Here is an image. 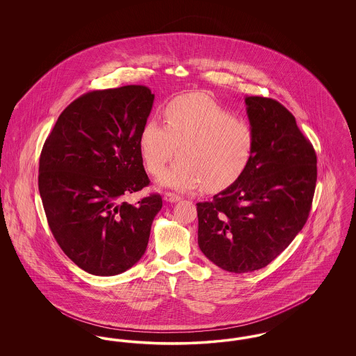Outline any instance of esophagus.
<instances>
[{
	"instance_id": "esophagus-1",
	"label": "esophagus",
	"mask_w": 356,
	"mask_h": 356,
	"mask_svg": "<svg viewBox=\"0 0 356 356\" xmlns=\"http://www.w3.org/2000/svg\"><path fill=\"white\" fill-rule=\"evenodd\" d=\"M180 196L179 195H176V193H173V192H165L164 193V200L165 202H168V203H176V202H180Z\"/></svg>"
}]
</instances>
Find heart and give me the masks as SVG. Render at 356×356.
Masks as SVG:
<instances>
[{
    "label": "heart",
    "mask_w": 356,
    "mask_h": 356,
    "mask_svg": "<svg viewBox=\"0 0 356 356\" xmlns=\"http://www.w3.org/2000/svg\"><path fill=\"white\" fill-rule=\"evenodd\" d=\"M165 125L148 119L138 147L145 168L159 176L170 160L180 159L160 177V184L179 191L203 186L222 191L243 176L254 149V132L245 120L205 93L173 97L163 109Z\"/></svg>",
    "instance_id": "obj_1"
}]
</instances>
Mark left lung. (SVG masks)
<instances>
[{
    "label": "left lung",
    "instance_id": "obj_1",
    "mask_svg": "<svg viewBox=\"0 0 356 356\" xmlns=\"http://www.w3.org/2000/svg\"><path fill=\"white\" fill-rule=\"evenodd\" d=\"M252 160L232 186L197 203L199 247L235 273L268 266L302 231L316 186V153L280 102L247 96Z\"/></svg>",
    "mask_w": 356,
    "mask_h": 356
}]
</instances>
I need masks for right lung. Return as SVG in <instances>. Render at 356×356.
<instances>
[{"label":"right lung","instance_id":"right-lung-1","mask_svg":"<svg viewBox=\"0 0 356 356\" xmlns=\"http://www.w3.org/2000/svg\"><path fill=\"white\" fill-rule=\"evenodd\" d=\"M154 95L144 85L88 92L69 104L48 136L38 191L51 234L69 259L96 276L129 270L145 252L163 207L152 193L138 147Z\"/></svg>","mask_w":356,"mask_h":356}]
</instances>
